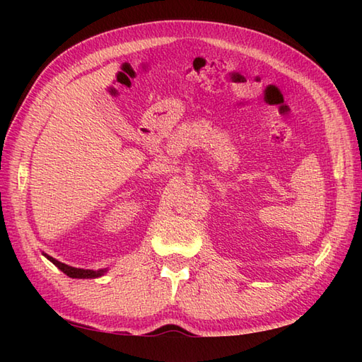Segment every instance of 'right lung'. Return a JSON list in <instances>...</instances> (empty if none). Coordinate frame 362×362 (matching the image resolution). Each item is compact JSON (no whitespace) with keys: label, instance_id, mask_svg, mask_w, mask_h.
I'll use <instances>...</instances> for the list:
<instances>
[{"label":"right lung","instance_id":"right-lung-1","mask_svg":"<svg viewBox=\"0 0 362 362\" xmlns=\"http://www.w3.org/2000/svg\"><path fill=\"white\" fill-rule=\"evenodd\" d=\"M43 255L48 258L54 266H57L64 274H66L68 276H71V279H98V276H101V275H104L107 272L105 269H101V271H90V269L73 267V266H68V264L60 263V261H57L56 258H52L49 255H46V253H43Z\"/></svg>","mask_w":362,"mask_h":362}]
</instances>
